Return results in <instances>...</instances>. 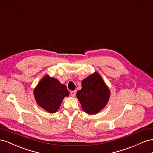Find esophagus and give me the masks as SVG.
<instances>
[{
    "label": "esophagus",
    "mask_w": 153,
    "mask_h": 153,
    "mask_svg": "<svg viewBox=\"0 0 153 153\" xmlns=\"http://www.w3.org/2000/svg\"><path fill=\"white\" fill-rule=\"evenodd\" d=\"M76 90L71 91V95L72 96V97H74V96L76 95Z\"/></svg>",
    "instance_id": "34e87169"
}]
</instances>
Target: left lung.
<instances>
[{"label":"left lung","mask_w":153,"mask_h":153,"mask_svg":"<svg viewBox=\"0 0 153 153\" xmlns=\"http://www.w3.org/2000/svg\"><path fill=\"white\" fill-rule=\"evenodd\" d=\"M82 88L77 92L82 110L90 115L96 114L106 105L110 92L97 72L82 81Z\"/></svg>","instance_id":"8db88e82"}]
</instances>
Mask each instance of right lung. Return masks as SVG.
Masks as SVG:
<instances>
[{
    "label": "right lung",
    "mask_w": 153,
    "mask_h": 153,
    "mask_svg": "<svg viewBox=\"0 0 153 153\" xmlns=\"http://www.w3.org/2000/svg\"><path fill=\"white\" fill-rule=\"evenodd\" d=\"M34 93L38 105L49 113L57 111L63 98L69 95L66 86L49 76L39 82Z\"/></svg>",
    "instance_id": "add662e5"
}]
</instances>
